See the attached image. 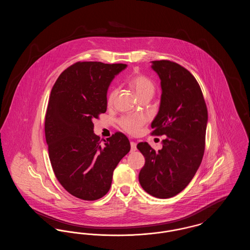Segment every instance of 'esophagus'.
I'll list each match as a JSON object with an SVG mask.
<instances>
[{"label": "esophagus", "mask_w": 250, "mask_h": 250, "mask_svg": "<svg viewBox=\"0 0 250 250\" xmlns=\"http://www.w3.org/2000/svg\"><path fill=\"white\" fill-rule=\"evenodd\" d=\"M131 152H134L137 150V143H134V142H131Z\"/></svg>", "instance_id": "1"}]
</instances>
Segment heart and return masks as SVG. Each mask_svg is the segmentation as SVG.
<instances>
[{
    "label": "heart",
    "mask_w": 250,
    "mask_h": 250,
    "mask_svg": "<svg viewBox=\"0 0 250 250\" xmlns=\"http://www.w3.org/2000/svg\"><path fill=\"white\" fill-rule=\"evenodd\" d=\"M129 85L141 99L145 97L152 98L153 95H155V83L147 76H144V75L134 76L129 81ZM116 93H117L116 89H112L109 92L107 97V105L112 104ZM145 123H146V118L141 114L126 115V116H123L119 120V125L122 129L131 135L139 134L142 130L143 125H145Z\"/></svg>",
    "instance_id": "obj_1"
}]
</instances>
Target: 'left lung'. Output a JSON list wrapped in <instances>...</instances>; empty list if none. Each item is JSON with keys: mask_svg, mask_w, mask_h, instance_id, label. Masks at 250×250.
Listing matches in <instances>:
<instances>
[{"mask_svg": "<svg viewBox=\"0 0 250 250\" xmlns=\"http://www.w3.org/2000/svg\"><path fill=\"white\" fill-rule=\"evenodd\" d=\"M152 67L161 80L162 95L151 135L167 137L158 152L147 143L137 145L145 157L139 181L148 194L167 199L187 188L202 163L208 112L202 89L188 69L168 60L154 61Z\"/></svg>", "mask_w": 250, "mask_h": 250, "instance_id": "1", "label": "left lung"}]
</instances>
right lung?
I'll use <instances>...</instances> for the list:
<instances>
[{"instance_id":"obj_1","label":"right lung","mask_w":250,"mask_h":250,"mask_svg":"<svg viewBox=\"0 0 250 250\" xmlns=\"http://www.w3.org/2000/svg\"><path fill=\"white\" fill-rule=\"evenodd\" d=\"M125 63L77 62L53 85L45 116V137L54 174L74 197L95 201L107 194L113 170L130 151L115 132L101 143L94 120L107 110V90Z\"/></svg>"}]
</instances>
